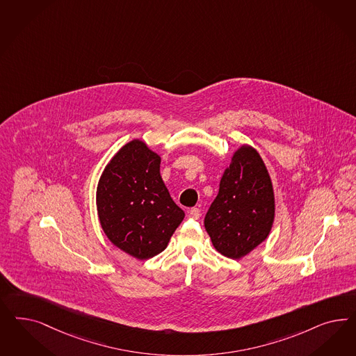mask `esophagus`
Instances as JSON below:
<instances>
[{
	"label": "esophagus",
	"instance_id": "1",
	"mask_svg": "<svg viewBox=\"0 0 356 356\" xmlns=\"http://www.w3.org/2000/svg\"><path fill=\"white\" fill-rule=\"evenodd\" d=\"M188 218L197 220V218H200V209H199V208H191V209L188 211Z\"/></svg>",
	"mask_w": 356,
	"mask_h": 356
}]
</instances>
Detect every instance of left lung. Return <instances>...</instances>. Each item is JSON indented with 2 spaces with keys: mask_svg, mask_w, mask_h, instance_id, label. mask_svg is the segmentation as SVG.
I'll return each mask as SVG.
<instances>
[{
  "mask_svg": "<svg viewBox=\"0 0 356 356\" xmlns=\"http://www.w3.org/2000/svg\"><path fill=\"white\" fill-rule=\"evenodd\" d=\"M275 218L273 182L262 157L250 145L234 152L204 218L215 249L241 259L268 237Z\"/></svg>",
  "mask_w": 356,
  "mask_h": 356,
  "instance_id": "obj_1",
  "label": "left lung"
}]
</instances>
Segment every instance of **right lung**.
Masks as SVG:
<instances>
[{
    "instance_id": "add662e5",
    "label": "right lung",
    "mask_w": 356,
    "mask_h": 356,
    "mask_svg": "<svg viewBox=\"0 0 356 356\" xmlns=\"http://www.w3.org/2000/svg\"><path fill=\"white\" fill-rule=\"evenodd\" d=\"M161 157L134 138L106 165L97 187V211L107 238L138 259L163 252L184 218L160 174Z\"/></svg>"
}]
</instances>
